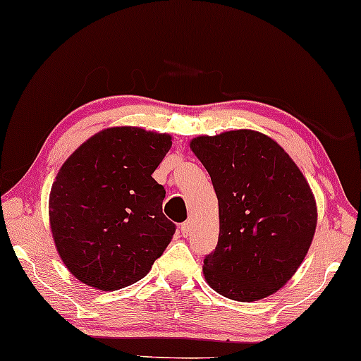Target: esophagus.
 <instances>
[{
	"mask_svg": "<svg viewBox=\"0 0 361 361\" xmlns=\"http://www.w3.org/2000/svg\"><path fill=\"white\" fill-rule=\"evenodd\" d=\"M180 232H182V235H184V237H189L190 233H192V222L190 221H185L184 224H182Z\"/></svg>",
	"mask_w": 361,
	"mask_h": 361,
	"instance_id": "obj_1",
	"label": "esophagus"
}]
</instances>
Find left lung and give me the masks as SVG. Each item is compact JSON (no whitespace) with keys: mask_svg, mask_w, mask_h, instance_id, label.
Returning <instances> with one entry per match:
<instances>
[{"mask_svg":"<svg viewBox=\"0 0 361 361\" xmlns=\"http://www.w3.org/2000/svg\"><path fill=\"white\" fill-rule=\"evenodd\" d=\"M192 152L219 200V242L204 259L205 282L237 302L283 287L302 265L317 228L305 176L269 135L250 129L199 135Z\"/></svg>","mask_w":361,"mask_h":361,"instance_id":"1","label":"left lung"}]
</instances>
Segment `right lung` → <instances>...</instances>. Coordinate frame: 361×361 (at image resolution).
I'll return each mask as SVG.
<instances>
[{
	"label": "right lung",
	"instance_id": "1",
	"mask_svg": "<svg viewBox=\"0 0 361 361\" xmlns=\"http://www.w3.org/2000/svg\"><path fill=\"white\" fill-rule=\"evenodd\" d=\"M172 137L133 126L107 128L61 166L49 194L56 250L79 282L119 290L144 279L172 240L166 190L152 172Z\"/></svg>",
	"mask_w": 361,
	"mask_h": 361
}]
</instances>
